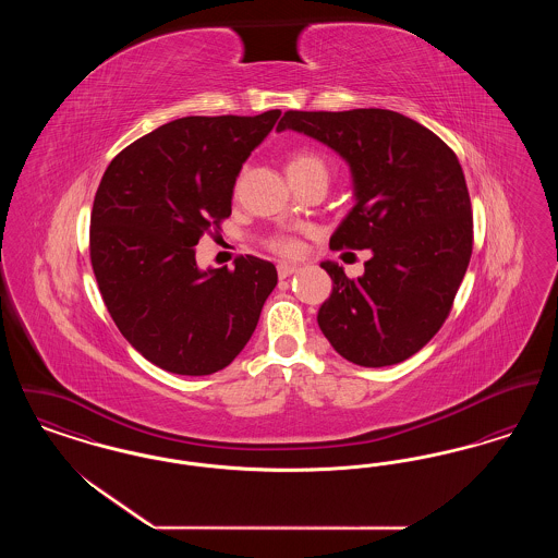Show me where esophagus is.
<instances>
[{
  "label": "esophagus",
  "mask_w": 558,
  "mask_h": 558,
  "mask_svg": "<svg viewBox=\"0 0 558 558\" xmlns=\"http://www.w3.org/2000/svg\"><path fill=\"white\" fill-rule=\"evenodd\" d=\"M296 271H299V267L291 266V264H280V266H278V276H280V278H289V276L296 274Z\"/></svg>",
  "instance_id": "esophagus-1"
}]
</instances>
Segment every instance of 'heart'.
<instances>
[{
    "instance_id": "obj_1",
    "label": "heart",
    "mask_w": 558,
    "mask_h": 558,
    "mask_svg": "<svg viewBox=\"0 0 558 558\" xmlns=\"http://www.w3.org/2000/svg\"><path fill=\"white\" fill-rule=\"evenodd\" d=\"M314 171H326V160L310 148L296 150L289 160V175H307ZM271 251H276L282 257H296L301 255V242L294 236H278L271 240Z\"/></svg>"
}]
</instances>
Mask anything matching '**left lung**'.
<instances>
[{"instance_id": "8db88e82", "label": "left lung", "mask_w": 558, "mask_h": 558, "mask_svg": "<svg viewBox=\"0 0 558 558\" xmlns=\"http://www.w3.org/2000/svg\"><path fill=\"white\" fill-rule=\"evenodd\" d=\"M307 133L349 162L355 207L330 248H371L362 278L324 262L335 287L319 307L324 337L345 360L393 366L448 319L473 253V209L456 153L393 110H287L278 132Z\"/></svg>"}]
</instances>
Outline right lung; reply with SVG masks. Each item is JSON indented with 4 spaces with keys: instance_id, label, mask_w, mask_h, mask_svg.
<instances>
[{
    "instance_id": "1",
    "label": "right lung",
    "mask_w": 558,
    "mask_h": 558,
    "mask_svg": "<svg viewBox=\"0 0 558 558\" xmlns=\"http://www.w3.org/2000/svg\"><path fill=\"white\" fill-rule=\"evenodd\" d=\"M255 117H184L142 135L102 175L89 219V259L121 335L162 371L205 376L248 343L276 267L240 255L201 271L194 246L232 213L242 162L276 125Z\"/></svg>"
}]
</instances>
